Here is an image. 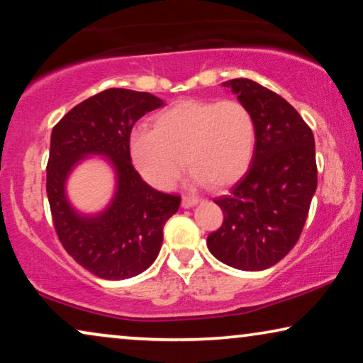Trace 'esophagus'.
Segmentation results:
<instances>
[{"label": "esophagus", "instance_id": "1", "mask_svg": "<svg viewBox=\"0 0 363 363\" xmlns=\"http://www.w3.org/2000/svg\"><path fill=\"white\" fill-rule=\"evenodd\" d=\"M196 203H200V198H196V196H183L182 198L183 208H191V206H195Z\"/></svg>", "mask_w": 363, "mask_h": 363}]
</instances>
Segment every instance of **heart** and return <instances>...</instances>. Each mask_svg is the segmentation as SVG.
I'll return each instance as SVG.
<instances>
[{"instance_id":"1","label":"heart","mask_w":363,"mask_h":363,"mask_svg":"<svg viewBox=\"0 0 363 363\" xmlns=\"http://www.w3.org/2000/svg\"><path fill=\"white\" fill-rule=\"evenodd\" d=\"M255 142V118L240 101L190 99L158 112L152 130L133 132L130 158L143 180L158 190H170L185 163L196 183L223 188L247 170Z\"/></svg>"}]
</instances>
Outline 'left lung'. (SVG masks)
<instances>
[{"label":"left lung","mask_w":363,"mask_h":363,"mask_svg":"<svg viewBox=\"0 0 363 363\" xmlns=\"http://www.w3.org/2000/svg\"><path fill=\"white\" fill-rule=\"evenodd\" d=\"M255 118L251 167L228 195L215 198L223 225L208 236L211 255L242 271L279 262L299 240L317 188L311 127L286 99L251 79L223 82Z\"/></svg>","instance_id":"8db88e82"}]
</instances>
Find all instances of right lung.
<instances>
[{
	"label": "right lung",
	"mask_w": 363,
	"mask_h": 363,
	"mask_svg": "<svg viewBox=\"0 0 363 363\" xmlns=\"http://www.w3.org/2000/svg\"><path fill=\"white\" fill-rule=\"evenodd\" d=\"M148 92L107 89L71 108L52 128L46 191L54 230L72 259L108 281L140 274L157 259L163 226L182 198L153 190L132 165L130 132L138 118L162 107ZM89 155L106 156L116 170L111 205L99 216L77 213L65 196V180Z\"/></svg>",
	"instance_id": "obj_1"
}]
</instances>
